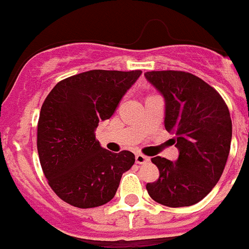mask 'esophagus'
Segmentation results:
<instances>
[{
	"mask_svg": "<svg viewBox=\"0 0 249 249\" xmlns=\"http://www.w3.org/2000/svg\"><path fill=\"white\" fill-rule=\"evenodd\" d=\"M135 159H136V163L137 164H145L149 161V158L145 157L143 154H136V157H135Z\"/></svg>",
	"mask_w": 249,
	"mask_h": 249,
	"instance_id": "esophagus-1",
	"label": "esophagus"
}]
</instances>
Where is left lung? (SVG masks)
Segmentation results:
<instances>
[{"instance_id": "obj_1", "label": "left lung", "mask_w": 249, "mask_h": 249, "mask_svg": "<svg viewBox=\"0 0 249 249\" xmlns=\"http://www.w3.org/2000/svg\"><path fill=\"white\" fill-rule=\"evenodd\" d=\"M165 98V129L176 135L179 157L151 159L159 178L146 184L154 201L169 207L195 205L210 194L220 179L231 141L227 103L202 79L184 71L145 73Z\"/></svg>"}]
</instances>
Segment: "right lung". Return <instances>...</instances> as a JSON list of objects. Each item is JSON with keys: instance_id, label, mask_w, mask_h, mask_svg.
Listing matches in <instances>:
<instances>
[{"instance_id": "add662e5", "label": "right lung", "mask_w": 249, "mask_h": 249, "mask_svg": "<svg viewBox=\"0 0 249 249\" xmlns=\"http://www.w3.org/2000/svg\"><path fill=\"white\" fill-rule=\"evenodd\" d=\"M140 75V70H91L61 80L47 95L39 114L36 147L49 187L62 201L90 209L114 197L135 155L103 149L94 131L100 121L112 117Z\"/></svg>"}]
</instances>
